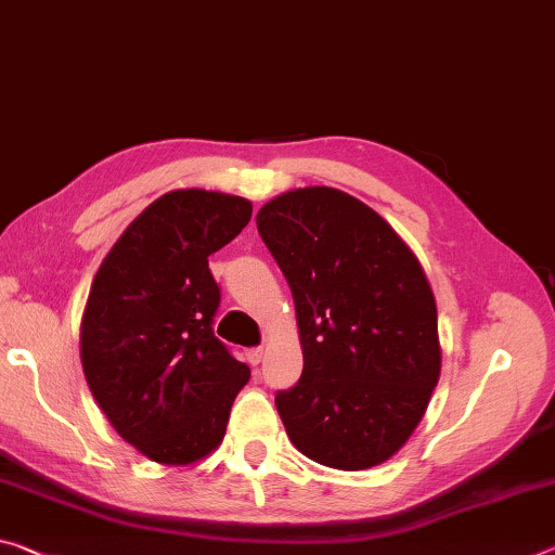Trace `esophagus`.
Listing matches in <instances>:
<instances>
[{
    "label": "esophagus",
    "instance_id": "34e87169",
    "mask_svg": "<svg viewBox=\"0 0 555 555\" xmlns=\"http://www.w3.org/2000/svg\"><path fill=\"white\" fill-rule=\"evenodd\" d=\"M261 358H263V348H249V350H246V363H249V365H259Z\"/></svg>",
    "mask_w": 555,
    "mask_h": 555
}]
</instances>
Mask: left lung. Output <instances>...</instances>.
Returning a JSON list of instances; mask_svg holds the SVG:
<instances>
[{
	"label": "left lung",
	"instance_id": "8db88e82",
	"mask_svg": "<svg viewBox=\"0 0 555 555\" xmlns=\"http://www.w3.org/2000/svg\"><path fill=\"white\" fill-rule=\"evenodd\" d=\"M257 227L304 350L298 383L276 395L286 435L323 467H377L415 433L442 367L422 263L375 209L333 188L269 199Z\"/></svg>",
	"mask_w": 555,
	"mask_h": 555
}]
</instances>
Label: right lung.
I'll use <instances>...</instances> for the list:
<instances>
[{"label": "right lung", "instance_id": "1", "mask_svg": "<svg viewBox=\"0 0 555 555\" xmlns=\"http://www.w3.org/2000/svg\"><path fill=\"white\" fill-rule=\"evenodd\" d=\"M251 219V202L172 190L105 254L81 321L88 388L140 454L184 467L222 444L249 367L215 338L219 286L209 254Z\"/></svg>", "mask_w": 555, "mask_h": 555}]
</instances>
